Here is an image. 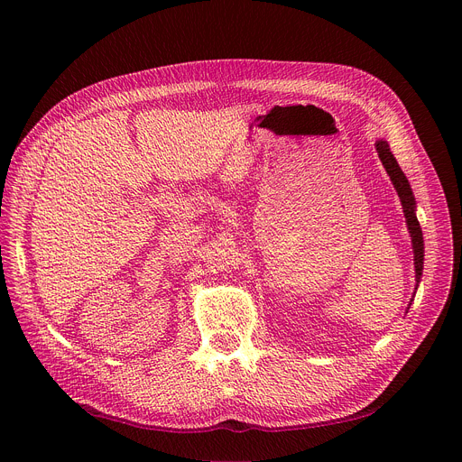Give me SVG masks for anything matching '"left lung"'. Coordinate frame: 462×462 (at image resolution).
Here are the masks:
<instances>
[{"label": "left lung", "mask_w": 462, "mask_h": 462, "mask_svg": "<svg viewBox=\"0 0 462 462\" xmlns=\"http://www.w3.org/2000/svg\"><path fill=\"white\" fill-rule=\"evenodd\" d=\"M376 152H378V157H380L385 171L389 173V177H391V180H393L394 188H397L399 197H401L406 223H408L410 234H411L413 254H415V278H417V285H419L420 276H422V267H424V241H422V230H420L419 219L415 216V197H413V191L410 188V182H408L404 171L401 170L397 159L393 157V153L389 150V144L383 143V141H378L376 143Z\"/></svg>", "instance_id": "8db88e82"}]
</instances>
